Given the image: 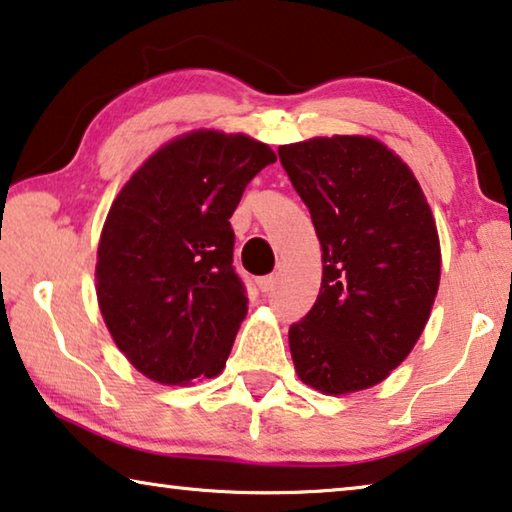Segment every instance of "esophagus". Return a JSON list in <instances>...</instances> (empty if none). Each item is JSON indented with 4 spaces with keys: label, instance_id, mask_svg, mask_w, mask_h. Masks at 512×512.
I'll return each instance as SVG.
<instances>
[{
    "label": "esophagus",
    "instance_id": "esophagus-1",
    "mask_svg": "<svg viewBox=\"0 0 512 512\" xmlns=\"http://www.w3.org/2000/svg\"><path fill=\"white\" fill-rule=\"evenodd\" d=\"M275 282H278V275H264V278L257 280V287L266 294V291H271L275 287Z\"/></svg>",
    "mask_w": 512,
    "mask_h": 512
}]
</instances>
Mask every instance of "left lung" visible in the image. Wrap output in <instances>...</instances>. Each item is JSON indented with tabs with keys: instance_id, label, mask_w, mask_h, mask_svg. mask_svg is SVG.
<instances>
[{
	"instance_id": "1",
	"label": "left lung",
	"mask_w": 512,
	"mask_h": 512,
	"mask_svg": "<svg viewBox=\"0 0 512 512\" xmlns=\"http://www.w3.org/2000/svg\"><path fill=\"white\" fill-rule=\"evenodd\" d=\"M321 243V289L289 328L305 385L342 396L383 383L431 316L442 253L435 216L410 166L373 136L280 145Z\"/></svg>"
}]
</instances>
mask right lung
<instances>
[{
    "label": "right lung",
    "mask_w": 512,
    "mask_h": 512,
    "mask_svg": "<svg viewBox=\"0 0 512 512\" xmlns=\"http://www.w3.org/2000/svg\"><path fill=\"white\" fill-rule=\"evenodd\" d=\"M273 161L248 134L193 129L152 152L111 202L97 243V305L145 378L189 387L225 369L248 314L230 216Z\"/></svg>",
    "instance_id": "1"
}]
</instances>
